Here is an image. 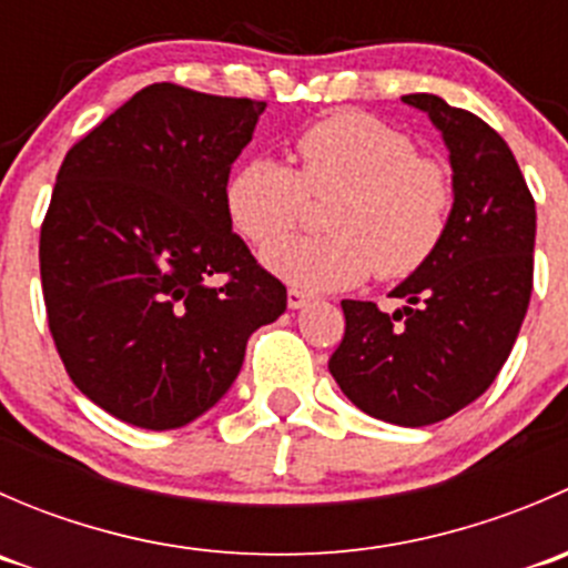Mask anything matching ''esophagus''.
I'll use <instances>...</instances> for the list:
<instances>
[{"instance_id":"1","label":"esophagus","mask_w":568,"mask_h":568,"mask_svg":"<svg viewBox=\"0 0 568 568\" xmlns=\"http://www.w3.org/2000/svg\"><path fill=\"white\" fill-rule=\"evenodd\" d=\"M307 302H311V296H307L305 291L288 288V307H291V311H300V307H305Z\"/></svg>"}]
</instances>
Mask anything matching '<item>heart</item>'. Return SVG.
<instances>
[{
    "label": "heart",
    "instance_id": "1",
    "mask_svg": "<svg viewBox=\"0 0 568 568\" xmlns=\"http://www.w3.org/2000/svg\"><path fill=\"white\" fill-rule=\"evenodd\" d=\"M296 170L244 162L225 186L233 227L255 247L282 237L307 196H332L329 234L295 237L263 255L268 272L302 291L352 288L379 274L404 280L437 255L456 205L450 164L417 151L398 125L368 112H335L296 140Z\"/></svg>",
    "mask_w": 568,
    "mask_h": 568
}]
</instances>
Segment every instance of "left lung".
I'll return each instance as SVG.
<instances>
[{
  "instance_id": "8db88e82",
  "label": "left lung",
  "mask_w": 568,
  "mask_h": 568,
  "mask_svg": "<svg viewBox=\"0 0 568 568\" xmlns=\"http://www.w3.org/2000/svg\"><path fill=\"white\" fill-rule=\"evenodd\" d=\"M443 131L456 205L437 255L404 280L393 316L343 300L346 332L329 374L354 406L395 426H432L473 404L500 374L532 291L536 203L511 148L439 95L412 93Z\"/></svg>"
}]
</instances>
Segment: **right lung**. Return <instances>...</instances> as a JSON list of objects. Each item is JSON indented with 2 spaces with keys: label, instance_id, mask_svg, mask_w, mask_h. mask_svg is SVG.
Masks as SVG:
<instances>
[{
  "label": "right lung",
  "instance_id": "1",
  "mask_svg": "<svg viewBox=\"0 0 568 568\" xmlns=\"http://www.w3.org/2000/svg\"><path fill=\"white\" fill-rule=\"evenodd\" d=\"M266 101L159 82L62 159L40 225L45 316L73 385L131 426L168 432L231 390L285 285L233 233L231 164Z\"/></svg>",
  "mask_w": 568,
  "mask_h": 568
}]
</instances>
